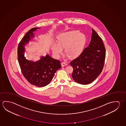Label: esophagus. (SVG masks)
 <instances>
[{
    "label": "esophagus",
    "instance_id": "34e87169",
    "mask_svg": "<svg viewBox=\"0 0 126 126\" xmlns=\"http://www.w3.org/2000/svg\"><path fill=\"white\" fill-rule=\"evenodd\" d=\"M61 65L62 67H64V66H66L67 65V64L65 62H63L61 63Z\"/></svg>",
    "mask_w": 126,
    "mask_h": 126
}]
</instances>
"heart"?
<instances>
[{
    "label": "heart",
    "mask_w": 126,
    "mask_h": 126,
    "mask_svg": "<svg viewBox=\"0 0 126 126\" xmlns=\"http://www.w3.org/2000/svg\"><path fill=\"white\" fill-rule=\"evenodd\" d=\"M86 42V37L84 33L78 31H72L60 33L57 38V43L52 42L50 46L57 58L60 57L64 48L66 56L76 58L83 52Z\"/></svg>",
    "instance_id": "b5f03b06"
}]
</instances>
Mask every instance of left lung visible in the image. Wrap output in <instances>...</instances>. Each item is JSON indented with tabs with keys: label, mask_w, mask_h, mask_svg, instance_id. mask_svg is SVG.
<instances>
[{
	"label": "left lung",
	"mask_w": 126,
	"mask_h": 126,
	"mask_svg": "<svg viewBox=\"0 0 126 126\" xmlns=\"http://www.w3.org/2000/svg\"><path fill=\"white\" fill-rule=\"evenodd\" d=\"M91 42L80 55L70 63L73 68L72 76L78 84H90L97 78L104 67L106 52L104 43L92 29Z\"/></svg>",
	"instance_id": "8db88e82"
}]
</instances>
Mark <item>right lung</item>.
<instances>
[{
  "label": "right lung",
  "instance_id": "1",
  "mask_svg": "<svg viewBox=\"0 0 126 126\" xmlns=\"http://www.w3.org/2000/svg\"><path fill=\"white\" fill-rule=\"evenodd\" d=\"M40 28L29 30L20 41L18 47V59L22 74L30 84L39 87L47 86L50 83L56 71L61 67L59 60L47 54L41 56L36 62L27 60L25 57V46L34 38L33 32Z\"/></svg>",
  "mask_w": 126,
  "mask_h": 126
}]
</instances>
